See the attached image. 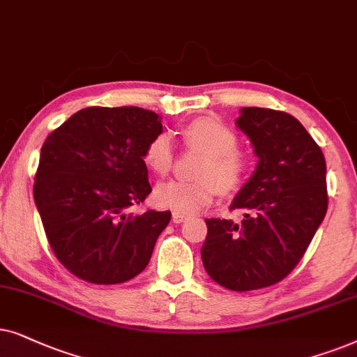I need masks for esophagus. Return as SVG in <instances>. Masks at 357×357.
<instances>
[{"mask_svg": "<svg viewBox=\"0 0 357 357\" xmlns=\"http://www.w3.org/2000/svg\"><path fill=\"white\" fill-rule=\"evenodd\" d=\"M188 220V215H184V213H178V212H173V222L174 223H183Z\"/></svg>", "mask_w": 357, "mask_h": 357, "instance_id": "34e87169", "label": "esophagus"}]
</instances>
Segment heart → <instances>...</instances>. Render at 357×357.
<instances>
[{
  "label": "heart",
  "mask_w": 357,
  "mask_h": 357,
  "mask_svg": "<svg viewBox=\"0 0 357 357\" xmlns=\"http://www.w3.org/2000/svg\"><path fill=\"white\" fill-rule=\"evenodd\" d=\"M184 137L192 146L207 155V161L199 169L197 181L168 179L155 188L153 197L158 207L178 213H196L207 207L222 191L240 188L248 176L250 158L238 149V137L215 119H197L189 123ZM174 146L169 134L156 135L145 150V161L155 173H168L173 165Z\"/></svg>",
  "instance_id": "b5f03b06"
}]
</instances>
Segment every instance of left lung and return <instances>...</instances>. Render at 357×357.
<instances>
[{
	"mask_svg": "<svg viewBox=\"0 0 357 357\" xmlns=\"http://www.w3.org/2000/svg\"><path fill=\"white\" fill-rule=\"evenodd\" d=\"M235 123L258 156L230 204L245 218H207L201 256L213 281L245 292L282 281L302 259L328 208L326 163L291 114L241 107Z\"/></svg>",
	"mask_w": 357,
	"mask_h": 357,
	"instance_id": "1",
	"label": "left lung"
}]
</instances>
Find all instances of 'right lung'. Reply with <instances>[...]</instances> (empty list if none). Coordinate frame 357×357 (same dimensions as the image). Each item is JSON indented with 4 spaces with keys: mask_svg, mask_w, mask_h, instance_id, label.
Returning a JSON list of instances; mask_svg holds the SVG:
<instances>
[{
    "mask_svg": "<svg viewBox=\"0 0 357 357\" xmlns=\"http://www.w3.org/2000/svg\"><path fill=\"white\" fill-rule=\"evenodd\" d=\"M163 132L153 111L86 107L47 137L34 201L61 264L93 284H121L146 268L171 212L132 213L151 192L145 150Z\"/></svg>",
    "mask_w": 357,
    "mask_h": 357,
    "instance_id": "obj_1",
    "label": "right lung"
}]
</instances>
